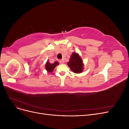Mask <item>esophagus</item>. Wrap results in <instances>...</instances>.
Returning a JSON list of instances; mask_svg holds the SVG:
<instances>
[{
	"label": "esophagus",
	"mask_w": 129,
	"mask_h": 129,
	"mask_svg": "<svg viewBox=\"0 0 129 129\" xmlns=\"http://www.w3.org/2000/svg\"><path fill=\"white\" fill-rule=\"evenodd\" d=\"M58 62H59V63H61V64H63L64 63V61L62 60H60L59 61H58Z\"/></svg>",
	"instance_id": "esophagus-1"
}]
</instances>
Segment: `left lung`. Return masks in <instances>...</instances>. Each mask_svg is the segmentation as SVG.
<instances>
[{"instance_id":"left-lung-1","label":"left lung","mask_w":129,"mask_h":129,"mask_svg":"<svg viewBox=\"0 0 129 129\" xmlns=\"http://www.w3.org/2000/svg\"><path fill=\"white\" fill-rule=\"evenodd\" d=\"M67 64L68 67L74 73L79 74L83 72V61L79 54L74 52L73 53Z\"/></svg>"}]
</instances>
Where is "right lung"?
<instances>
[{"mask_svg": "<svg viewBox=\"0 0 129 129\" xmlns=\"http://www.w3.org/2000/svg\"><path fill=\"white\" fill-rule=\"evenodd\" d=\"M58 64V62L57 61H55L53 63H50L49 61H47L45 65V68L46 71L48 73H51L53 71L54 68H55L56 66Z\"/></svg>", "mask_w": 129, "mask_h": 129, "instance_id": "add662e5", "label": "right lung"}]
</instances>
